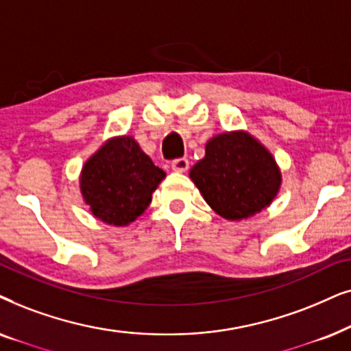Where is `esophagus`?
I'll use <instances>...</instances> for the list:
<instances>
[{"label": "esophagus", "mask_w": 351, "mask_h": 351, "mask_svg": "<svg viewBox=\"0 0 351 351\" xmlns=\"http://www.w3.org/2000/svg\"><path fill=\"white\" fill-rule=\"evenodd\" d=\"M188 168H189L188 158H176V160L171 162V170L176 171V173L188 171Z\"/></svg>", "instance_id": "obj_1"}]
</instances>
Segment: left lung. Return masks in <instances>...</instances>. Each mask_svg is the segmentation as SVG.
Listing matches in <instances>:
<instances>
[{"label":"left lung","mask_w":351,"mask_h":351,"mask_svg":"<svg viewBox=\"0 0 351 351\" xmlns=\"http://www.w3.org/2000/svg\"><path fill=\"white\" fill-rule=\"evenodd\" d=\"M189 178L210 208L230 221L255 217L269 207L282 184L276 158L245 130L210 138Z\"/></svg>","instance_id":"left-lung-1"}]
</instances>
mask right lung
<instances>
[{
  "label": "right lung",
  "mask_w": 351,
  "mask_h": 351,
  "mask_svg": "<svg viewBox=\"0 0 351 351\" xmlns=\"http://www.w3.org/2000/svg\"><path fill=\"white\" fill-rule=\"evenodd\" d=\"M165 176L136 139L120 134L83 163L80 194L93 217L110 226H128L149 207Z\"/></svg>",
  "instance_id": "right-lung-1"
}]
</instances>
